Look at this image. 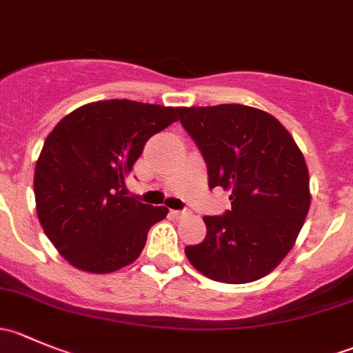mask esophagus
Masks as SVG:
<instances>
[{"instance_id":"obj_1","label":"esophagus","mask_w":353,"mask_h":353,"mask_svg":"<svg viewBox=\"0 0 353 353\" xmlns=\"http://www.w3.org/2000/svg\"><path fill=\"white\" fill-rule=\"evenodd\" d=\"M170 213H172L174 216H183L186 212H184V210H172V212H170Z\"/></svg>"}]
</instances>
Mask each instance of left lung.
<instances>
[{"instance_id": "8db88e82", "label": "left lung", "mask_w": 353, "mask_h": 353, "mask_svg": "<svg viewBox=\"0 0 353 353\" xmlns=\"http://www.w3.org/2000/svg\"><path fill=\"white\" fill-rule=\"evenodd\" d=\"M198 145L208 186L230 191L225 215L203 216L206 237L186 245L191 265L223 283L263 279L282 263L311 206L309 172L292 134L272 114L249 105L179 108Z\"/></svg>"}]
</instances>
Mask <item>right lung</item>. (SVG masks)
Instances as JSON below:
<instances>
[{
    "label": "right lung",
    "instance_id": "add662e5",
    "mask_svg": "<svg viewBox=\"0 0 353 353\" xmlns=\"http://www.w3.org/2000/svg\"><path fill=\"white\" fill-rule=\"evenodd\" d=\"M177 108L112 99L81 105L46 138L35 163L39 222L74 268L110 273L140 256L165 206L124 196V179L148 138L177 121Z\"/></svg>",
    "mask_w": 353,
    "mask_h": 353
}]
</instances>
